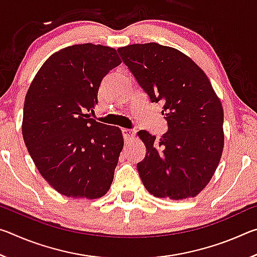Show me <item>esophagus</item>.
Segmentation results:
<instances>
[{"instance_id":"1","label":"esophagus","mask_w":257,"mask_h":257,"mask_svg":"<svg viewBox=\"0 0 257 257\" xmlns=\"http://www.w3.org/2000/svg\"><path fill=\"white\" fill-rule=\"evenodd\" d=\"M122 136L124 138V142H128L135 136V130L132 129H122Z\"/></svg>"}]
</instances>
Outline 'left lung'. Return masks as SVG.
I'll use <instances>...</instances> for the list:
<instances>
[{
    "label": "left lung",
    "instance_id": "obj_1",
    "mask_svg": "<svg viewBox=\"0 0 257 257\" xmlns=\"http://www.w3.org/2000/svg\"><path fill=\"white\" fill-rule=\"evenodd\" d=\"M152 103L163 104L168 132L156 141L141 130L146 155L137 163L155 197H195L214 175L223 151V108L201 68L182 52L158 43L118 49Z\"/></svg>",
    "mask_w": 257,
    "mask_h": 257
}]
</instances>
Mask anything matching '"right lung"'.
<instances>
[{"label":"right lung","instance_id":"1","mask_svg":"<svg viewBox=\"0 0 257 257\" xmlns=\"http://www.w3.org/2000/svg\"><path fill=\"white\" fill-rule=\"evenodd\" d=\"M120 63L112 47L68 46L45 61L26 94V147L43 178L68 197L99 198L111 187L122 134L86 112L97 104L103 78Z\"/></svg>","mask_w":257,"mask_h":257}]
</instances>
